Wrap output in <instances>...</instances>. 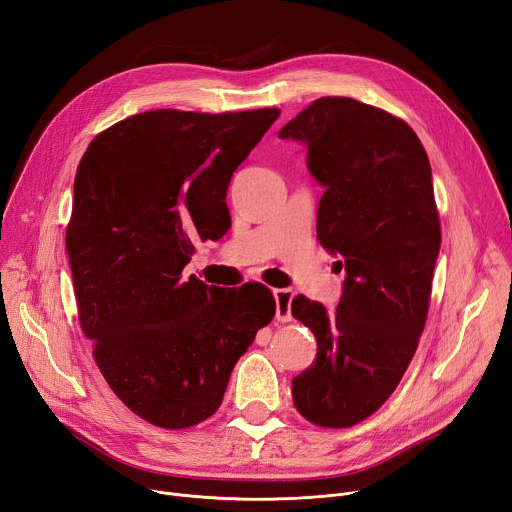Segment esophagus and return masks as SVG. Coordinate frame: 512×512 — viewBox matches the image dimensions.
Returning a JSON list of instances; mask_svg holds the SVG:
<instances>
[{"label":"esophagus","mask_w":512,"mask_h":512,"mask_svg":"<svg viewBox=\"0 0 512 512\" xmlns=\"http://www.w3.org/2000/svg\"><path fill=\"white\" fill-rule=\"evenodd\" d=\"M293 297H295V293L291 291V288H278V291H274L276 320L278 322H291L293 320V311H291Z\"/></svg>","instance_id":"1"}]
</instances>
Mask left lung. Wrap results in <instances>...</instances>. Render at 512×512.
<instances>
[{
  "instance_id": "left-lung-1",
  "label": "left lung",
  "mask_w": 512,
  "mask_h": 512,
  "mask_svg": "<svg viewBox=\"0 0 512 512\" xmlns=\"http://www.w3.org/2000/svg\"><path fill=\"white\" fill-rule=\"evenodd\" d=\"M280 140L307 146L324 188L318 240L343 257V295L328 314L295 297L293 316L318 341L293 379V402L318 427L345 429L379 410L414 358L441 247L431 165L408 123L353 98H320Z\"/></svg>"
}]
</instances>
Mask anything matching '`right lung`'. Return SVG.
<instances>
[{
    "instance_id": "obj_1",
    "label": "right lung",
    "mask_w": 512,
    "mask_h": 512,
    "mask_svg": "<svg viewBox=\"0 0 512 512\" xmlns=\"http://www.w3.org/2000/svg\"><path fill=\"white\" fill-rule=\"evenodd\" d=\"M278 115L148 110L102 131L79 163L66 230L79 322L110 389L157 427L209 418L276 314L259 282L219 288L182 270L198 238L228 232L232 175Z\"/></svg>"
}]
</instances>
